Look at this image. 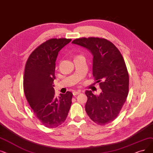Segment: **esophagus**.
<instances>
[{
	"label": "esophagus",
	"instance_id": "esophagus-1",
	"mask_svg": "<svg viewBox=\"0 0 153 153\" xmlns=\"http://www.w3.org/2000/svg\"><path fill=\"white\" fill-rule=\"evenodd\" d=\"M80 93H81L80 91H73V95H74V96H76V95H77L78 94H80Z\"/></svg>",
	"mask_w": 153,
	"mask_h": 153
}]
</instances>
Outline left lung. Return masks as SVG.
Returning a JSON list of instances; mask_svg holds the SVG:
<instances>
[{
  "label": "left lung",
  "instance_id": "left-lung-1",
  "mask_svg": "<svg viewBox=\"0 0 153 153\" xmlns=\"http://www.w3.org/2000/svg\"><path fill=\"white\" fill-rule=\"evenodd\" d=\"M73 44L82 46L93 55V76L100 82L102 92L85 94V111L95 123L104 126L113 121L123 107L129 92V74L124 59L115 46L105 39L83 38Z\"/></svg>",
  "mask_w": 153,
  "mask_h": 153
}]
</instances>
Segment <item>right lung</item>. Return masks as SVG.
Segmentation results:
<instances>
[{
    "label": "right lung",
    "instance_id": "right-lung-1",
    "mask_svg": "<svg viewBox=\"0 0 153 153\" xmlns=\"http://www.w3.org/2000/svg\"><path fill=\"white\" fill-rule=\"evenodd\" d=\"M71 39H51L41 44L29 56L24 76V91L29 105L39 120L48 128L60 126L66 119L73 94L55 95L56 60L58 52Z\"/></svg>",
    "mask_w": 153,
    "mask_h": 153
}]
</instances>
